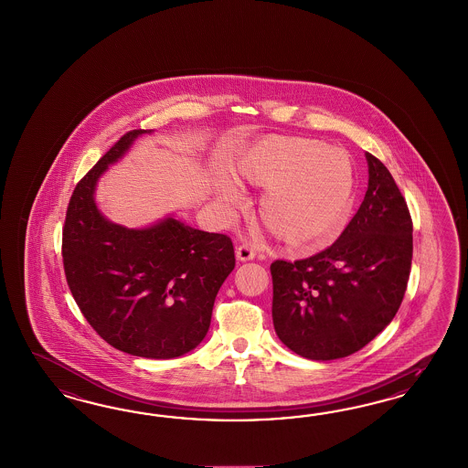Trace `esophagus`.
I'll list each match as a JSON object with an SVG mask.
<instances>
[{"label": "esophagus", "mask_w": 468, "mask_h": 468, "mask_svg": "<svg viewBox=\"0 0 468 468\" xmlns=\"http://www.w3.org/2000/svg\"><path fill=\"white\" fill-rule=\"evenodd\" d=\"M237 259H239L240 262L255 259L254 245H250V243H241V245H239V247H237Z\"/></svg>", "instance_id": "esophagus-1"}]
</instances>
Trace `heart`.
I'll use <instances>...</instances> for the list:
<instances>
[{
	"instance_id": "1",
	"label": "heart",
	"mask_w": 468,
	"mask_h": 468,
	"mask_svg": "<svg viewBox=\"0 0 468 468\" xmlns=\"http://www.w3.org/2000/svg\"><path fill=\"white\" fill-rule=\"evenodd\" d=\"M237 176L266 190L261 221L290 249L326 247L350 221L355 165L341 147L305 137L264 139L240 157ZM218 197L231 209L243 204L241 188L231 180L218 184Z\"/></svg>"
}]
</instances>
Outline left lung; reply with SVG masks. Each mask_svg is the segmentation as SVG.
Here are the masks:
<instances>
[{
	"label": "left lung",
	"instance_id": "left-lung-1",
	"mask_svg": "<svg viewBox=\"0 0 468 468\" xmlns=\"http://www.w3.org/2000/svg\"><path fill=\"white\" fill-rule=\"evenodd\" d=\"M368 186L358 211L326 250L274 261L272 324L311 360L358 352L397 315L410 276V211L391 173L366 153Z\"/></svg>",
	"mask_w": 468,
	"mask_h": 468
}]
</instances>
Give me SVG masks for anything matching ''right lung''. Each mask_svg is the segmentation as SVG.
Returning <instances> with one entry per match:
<instances>
[{
    "label": "right lung",
    "instance_id": "obj_1",
    "mask_svg": "<svg viewBox=\"0 0 468 468\" xmlns=\"http://www.w3.org/2000/svg\"><path fill=\"white\" fill-rule=\"evenodd\" d=\"M153 130H130L101 157L71 194L63 228V268L87 323L116 350L175 358L209 331L214 300L235 268L227 235L207 233L168 216L133 229L101 214V175Z\"/></svg>",
    "mask_w": 468,
    "mask_h": 468
}]
</instances>
